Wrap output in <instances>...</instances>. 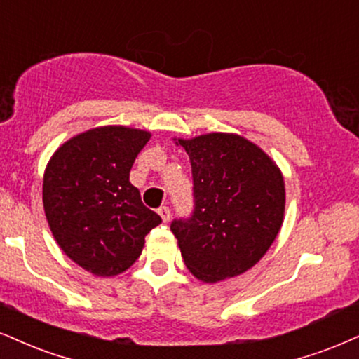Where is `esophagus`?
<instances>
[{
  "instance_id": "obj_1",
  "label": "esophagus",
  "mask_w": 359,
  "mask_h": 359,
  "mask_svg": "<svg viewBox=\"0 0 359 359\" xmlns=\"http://www.w3.org/2000/svg\"><path fill=\"white\" fill-rule=\"evenodd\" d=\"M158 215L161 216L163 223H168V221H170V218H171V210L168 206H161L158 210Z\"/></svg>"
}]
</instances>
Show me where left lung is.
Instances as JSON below:
<instances>
[{
    "label": "left lung",
    "instance_id": "1",
    "mask_svg": "<svg viewBox=\"0 0 359 359\" xmlns=\"http://www.w3.org/2000/svg\"><path fill=\"white\" fill-rule=\"evenodd\" d=\"M191 161L194 213L172 221L184 264L203 283L243 274L266 255L285 219V178L258 144L234 133L172 138Z\"/></svg>",
    "mask_w": 359,
    "mask_h": 359
}]
</instances>
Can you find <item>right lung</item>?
<instances>
[{
  "label": "right lung",
  "instance_id": "add662e5",
  "mask_svg": "<svg viewBox=\"0 0 359 359\" xmlns=\"http://www.w3.org/2000/svg\"><path fill=\"white\" fill-rule=\"evenodd\" d=\"M151 133L109 125L83 131L53 153L43 176V208L57 246L95 276H116L140 258L161 218L130 183Z\"/></svg>",
  "mask_w": 359,
  "mask_h": 359
}]
</instances>
